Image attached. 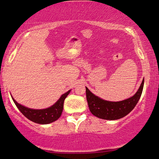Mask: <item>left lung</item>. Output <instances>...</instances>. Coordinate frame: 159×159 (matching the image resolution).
<instances>
[{
	"mask_svg": "<svg viewBox=\"0 0 159 159\" xmlns=\"http://www.w3.org/2000/svg\"><path fill=\"white\" fill-rule=\"evenodd\" d=\"M144 79L141 82L138 91L127 99L120 102L106 101L95 96L86 87V96L88 106L91 113L98 118L106 120H116L127 115L138 103L142 94Z\"/></svg>",
	"mask_w": 159,
	"mask_h": 159,
	"instance_id": "8db88e82",
	"label": "left lung"
}]
</instances>
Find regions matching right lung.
I'll list each match as a JSON object with an SVG mask.
<instances>
[{
    "instance_id": "obj_1",
    "label": "right lung",
    "mask_w": 159,
    "mask_h": 159,
    "mask_svg": "<svg viewBox=\"0 0 159 159\" xmlns=\"http://www.w3.org/2000/svg\"><path fill=\"white\" fill-rule=\"evenodd\" d=\"M71 90L63 94L58 101L52 107L44 109H33L25 107L18 104L13 97L14 103L16 104V107L20 111L22 114L28 118L29 120L35 122L37 124H47L52 123V122L57 120L60 118L63 110V106H64L65 99Z\"/></svg>"
}]
</instances>
